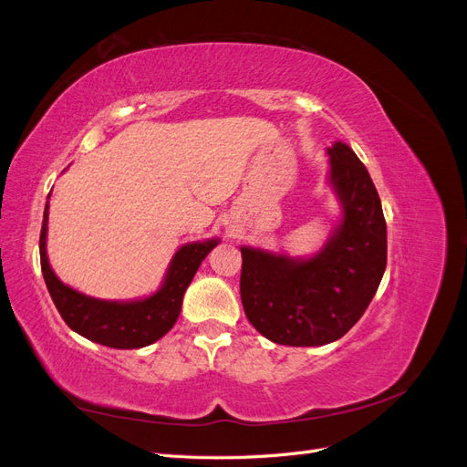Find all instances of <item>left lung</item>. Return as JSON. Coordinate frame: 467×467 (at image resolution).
Returning a JSON list of instances; mask_svg holds the SVG:
<instances>
[{
    "label": "left lung",
    "mask_w": 467,
    "mask_h": 467,
    "mask_svg": "<svg viewBox=\"0 0 467 467\" xmlns=\"http://www.w3.org/2000/svg\"><path fill=\"white\" fill-rule=\"evenodd\" d=\"M327 153L341 220L316 255L242 247L245 316L278 345L321 347L341 338L366 312L386 271V220L368 169L343 142Z\"/></svg>",
    "instance_id": "1"
}]
</instances>
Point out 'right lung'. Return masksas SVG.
Instances as JSON below:
<instances>
[{"instance_id": "right-lung-1", "label": "right lung", "mask_w": 467, "mask_h": 467, "mask_svg": "<svg viewBox=\"0 0 467 467\" xmlns=\"http://www.w3.org/2000/svg\"><path fill=\"white\" fill-rule=\"evenodd\" d=\"M47 232L48 202L40 230V266L52 302L69 329L110 348H142L171 329L181 314L182 296L192 276L208 253L220 244V239H206V242H192L179 247L167 266L158 292L142 300L119 302L99 300L64 285L48 263Z\"/></svg>"}]
</instances>
